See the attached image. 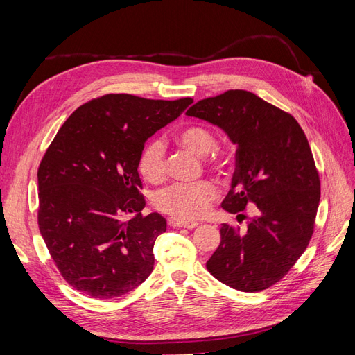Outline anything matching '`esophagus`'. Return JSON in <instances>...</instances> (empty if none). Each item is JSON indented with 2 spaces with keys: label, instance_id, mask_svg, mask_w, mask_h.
Returning a JSON list of instances; mask_svg holds the SVG:
<instances>
[{
  "label": "esophagus",
  "instance_id": "esophagus-1",
  "mask_svg": "<svg viewBox=\"0 0 355 355\" xmlns=\"http://www.w3.org/2000/svg\"><path fill=\"white\" fill-rule=\"evenodd\" d=\"M167 222H168V225L170 227H176V228H188V230H191V228H196L197 227V222H184V220H179V219H176V218H168L167 219Z\"/></svg>",
  "mask_w": 355,
  "mask_h": 355
}]
</instances>
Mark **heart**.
Wrapping results in <instances>:
<instances>
[{
    "label": "heart",
    "instance_id": "1",
    "mask_svg": "<svg viewBox=\"0 0 355 355\" xmlns=\"http://www.w3.org/2000/svg\"><path fill=\"white\" fill-rule=\"evenodd\" d=\"M179 144L198 155H206L207 164L223 170L230 164V157L223 149L214 146V135L207 127L192 124L182 128L178 135ZM139 171L149 182H159L167 175V149L163 137L155 136L139 155ZM218 198V188L209 180L184 184L176 182L158 189L154 194V206L171 216L192 222L206 216L211 202Z\"/></svg>",
    "mask_w": 355,
    "mask_h": 355
}]
</instances>
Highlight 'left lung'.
I'll use <instances>...</instances> for the list:
<instances>
[{
	"label": "left lung",
	"instance_id": "obj_1",
	"mask_svg": "<svg viewBox=\"0 0 355 355\" xmlns=\"http://www.w3.org/2000/svg\"><path fill=\"white\" fill-rule=\"evenodd\" d=\"M220 127L237 145L235 171L222 207L256 214L240 232L222 223L207 271L241 292L274 286L305 252L314 232L320 178L308 139L288 112L245 90L198 101L187 111Z\"/></svg>",
	"mask_w": 355,
	"mask_h": 355
}]
</instances>
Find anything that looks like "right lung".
<instances>
[{"mask_svg":"<svg viewBox=\"0 0 355 355\" xmlns=\"http://www.w3.org/2000/svg\"><path fill=\"white\" fill-rule=\"evenodd\" d=\"M192 102L110 93L81 105L59 128L38 167V227L75 290L114 299L153 272L154 243L167 222L142 214L139 155Z\"/></svg>","mask_w":355,"mask_h":355,"instance_id":"1","label":"right lung"}]
</instances>
